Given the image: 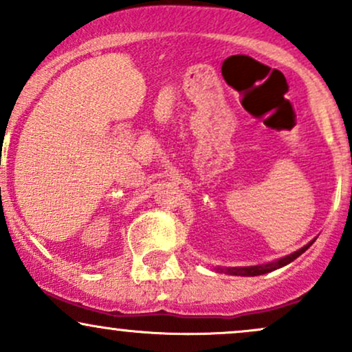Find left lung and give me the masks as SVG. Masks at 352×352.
Instances as JSON below:
<instances>
[{
    "label": "left lung",
    "mask_w": 352,
    "mask_h": 352,
    "mask_svg": "<svg viewBox=\"0 0 352 352\" xmlns=\"http://www.w3.org/2000/svg\"><path fill=\"white\" fill-rule=\"evenodd\" d=\"M314 240H316V238H314ZM313 241H309L308 245H305L302 248L298 250V252L288 254V256H283L276 261H272V263L256 265V266H233V268H220V266H218V272H225L228 274H233V276H260V274L274 272V270L281 268V266H286L288 263H292L293 260H296L300 254L305 253L306 250H308L309 246L313 245Z\"/></svg>",
    "instance_id": "8db88e82"
}]
</instances>
